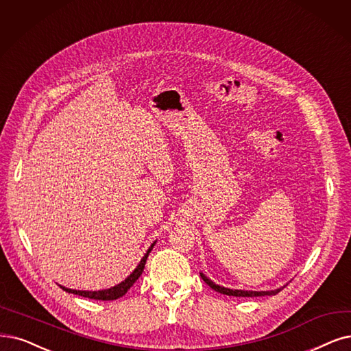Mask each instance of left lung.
<instances>
[{"label": "left lung", "mask_w": 351, "mask_h": 351, "mask_svg": "<svg viewBox=\"0 0 351 351\" xmlns=\"http://www.w3.org/2000/svg\"><path fill=\"white\" fill-rule=\"evenodd\" d=\"M201 278L204 279V282L208 285L210 288H213L214 291H217V292H219V293H223V295H228V296H265V295H276L278 292H280L282 291V288L280 289H275V291H262V292H254V291H239V289H228V288H223V287H219V285H215L214 282H211L208 278L206 276H204L202 274H201Z\"/></svg>", "instance_id": "obj_1"}]
</instances>
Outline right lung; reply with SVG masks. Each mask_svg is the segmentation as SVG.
Returning <instances> with one entry per match:
<instances>
[{
	"mask_svg": "<svg viewBox=\"0 0 351 351\" xmlns=\"http://www.w3.org/2000/svg\"><path fill=\"white\" fill-rule=\"evenodd\" d=\"M154 243L150 245V249L147 250V253L145 254V257L141 258V262L138 263V266L134 269V271L132 275H130L125 280H123L121 283L117 285V287L114 288H110V289H106V291H75V289H68L64 287H60L63 291H66L69 293H75V295H80V296H84V298H89V300H97V301H114V300H119V298H121L123 295H125V292L133 287L134 282L140 278V275L143 274V270H145V265H146V261H147V256L149 253L152 252Z\"/></svg>",
	"mask_w": 351,
	"mask_h": 351,
	"instance_id": "1",
	"label": "right lung"
}]
</instances>
